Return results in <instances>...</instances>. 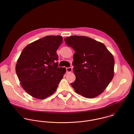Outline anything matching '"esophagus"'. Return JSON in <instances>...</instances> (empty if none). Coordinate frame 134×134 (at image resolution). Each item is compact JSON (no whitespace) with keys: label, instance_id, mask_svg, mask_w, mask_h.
<instances>
[{"label":"esophagus","instance_id":"obj_1","mask_svg":"<svg viewBox=\"0 0 134 134\" xmlns=\"http://www.w3.org/2000/svg\"><path fill=\"white\" fill-rule=\"evenodd\" d=\"M73 69L71 67H69V68H66V72H71L72 71Z\"/></svg>","mask_w":134,"mask_h":134}]
</instances>
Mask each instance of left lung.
<instances>
[{
  "mask_svg": "<svg viewBox=\"0 0 134 134\" xmlns=\"http://www.w3.org/2000/svg\"><path fill=\"white\" fill-rule=\"evenodd\" d=\"M64 41L75 52L72 64L76 79L72 87L86 98L100 95L114 76L113 54L103 43L88 37L73 36Z\"/></svg>",
  "mask_w": 134,
  "mask_h": 134,
  "instance_id": "1",
  "label": "left lung"
}]
</instances>
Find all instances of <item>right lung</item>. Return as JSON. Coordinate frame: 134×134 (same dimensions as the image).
Instances as JSON below:
<instances>
[{"label":"right lung","instance_id":"obj_1","mask_svg":"<svg viewBox=\"0 0 134 134\" xmlns=\"http://www.w3.org/2000/svg\"><path fill=\"white\" fill-rule=\"evenodd\" d=\"M60 36H48L27 45L15 66L20 83L30 96L42 99L52 95L66 72L58 68L56 51L62 44Z\"/></svg>","mask_w":134,"mask_h":134}]
</instances>
